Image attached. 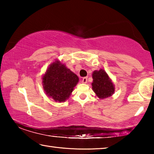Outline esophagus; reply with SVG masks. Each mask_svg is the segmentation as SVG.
<instances>
[{
    "label": "esophagus",
    "mask_w": 154,
    "mask_h": 154,
    "mask_svg": "<svg viewBox=\"0 0 154 154\" xmlns=\"http://www.w3.org/2000/svg\"><path fill=\"white\" fill-rule=\"evenodd\" d=\"M80 81L82 83H86L87 81H88V78L87 77H82L80 79Z\"/></svg>",
    "instance_id": "obj_1"
}]
</instances>
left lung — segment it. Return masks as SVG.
I'll use <instances>...</instances> for the list:
<instances>
[{
	"label": "left lung",
	"mask_w": 154,
	"mask_h": 154,
	"mask_svg": "<svg viewBox=\"0 0 154 154\" xmlns=\"http://www.w3.org/2000/svg\"><path fill=\"white\" fill-rule=\"evenodd\" d=\"M92 78V89L98 97L106 98L112 96L115 91L114 85L104 70L94 71Z\"/></svg>",
	"instance_id": "obj_1"
}]
</instances>
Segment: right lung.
<instances>
[{
  "mask_svg": "<svg viewBox=\"0 0 154 154\" xmlns=\"http://www.w3.org/2000/svg\"><path fill=\"white\" fill-rule=\"evenodd\" d=\"M79 78L59 61L52 63L43 77V89L55 101L64 102L69 97Z\"/></svg>",
  "mask_w": 154,
  "mask_h": 154,
  "instance_id": "obj_1",
  "label": "right lung"
}]
</instances>
